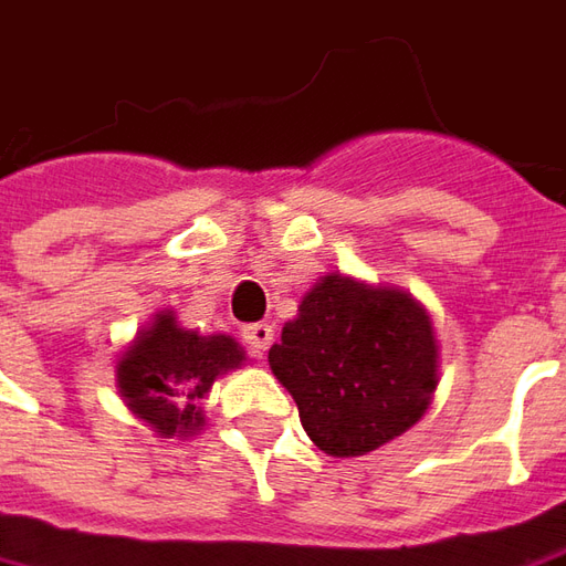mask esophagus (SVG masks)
Here are the masks:
<instances>
[{
	"label": "esophagus",
	"mask_w": 566,
	"mask_h": 566,
	"mask_svg": "<svg viewBox=\"0 0 566 566\" xmlns=\"http://www.w3.org/2000/svg\"><path fill=\"white\" fill-rule=\"evenodd\" d=\"M244 343H248V349L254 352V355H263V352L270 349L272 339H275V331H272V324L260 322V324H248L242 331Z\"/></svg>",
	"instance_id": "obj_1"
}]
</instances>
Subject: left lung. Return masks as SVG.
<instances>
[{
	"instance_id": "obj_1",
	"label": "left lung",
	"mask_w": 566,
	"mask_h": 566,
	"mask_svg": "<svg viewBox=\"0 0 566 566\" xmlns=\"http://www.w3.org/2000/svg\"><path fill=\"white\" fill-rule=\"evenodd\" d=\"M438 337L417 296L327 272L270 349L312 444L365 457L422 420L438 389Z\"/></svg>"
}]
</instances>
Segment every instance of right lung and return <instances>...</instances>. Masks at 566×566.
Masks as SVG:
<instances>
[{"mask_svg": "<svg viewBox=\"0 0 566 566\" xmlns=\"http://www.w3.org/2000/svg\"><path fill=\"white\" fill-rule=\"evenodd\" d=\"M248 361L242 343L229 334L189 331L177 312L159 310L118 352L116 389L125 407L159 438L187 441L201 432L208 398L217 379Z\"/></svg>", "mask_w": 566, "mask_h": 566, "instance_id": "1", "label": "right lung"}]
</instances>
